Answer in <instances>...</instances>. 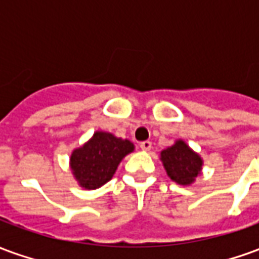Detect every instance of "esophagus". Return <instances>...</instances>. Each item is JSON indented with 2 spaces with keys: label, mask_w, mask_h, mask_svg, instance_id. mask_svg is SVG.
<instances>
[{
  "label": "esophagus",
  "mask_w": 259,
  "mask_h": 259,
  "mask_svg": "<svg viewBox=\"0 0 259 259\" xmlns=\"http://www.w3.org/2000/svg\"><path fill=\"white\" fill-rule=\"evenodd\" d=\"M140 148L143 151H150V150H151V141H141Z\"/></svg>",
  "instance_id": "esophagus-1"
}]
</instances>
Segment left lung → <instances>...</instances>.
<instances>
[{"instance_id": "obj_1", "label": "left lung", "mask_w": 259, "mask_h": 259, "mask_svg": "<svg viewBox=\"0 0 259 259\" xmlns=\"http://www.w3.org/2000/svg\"><path fill=\"white\" fill-rule=\"evenodd\" d=\"M161 161L169 178L182 186L191 185L202 169L201 157L183 140H178L174 146L163 150Z\"/></svg>"}]
</instances>
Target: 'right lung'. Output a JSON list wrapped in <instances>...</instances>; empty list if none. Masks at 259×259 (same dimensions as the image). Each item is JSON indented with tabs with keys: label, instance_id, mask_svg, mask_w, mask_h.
Returning a JSON list of instances; mask_svg holds the SVG:
<instances>
[{
	"label": "right lung",
	"instance_id": "1",
	"mask_svg": "<svg viewBox=\"0 0 259 259\" xmlns=\"http://www.w3.org/2000/svg\"><path fill=\"white\" fill-rule=\"evenodd\" d=\"M135 150L133 143L108 132H96L70 155V169L81 187L94 190L112 179L118 165Z\"/></svg>",
	"mask_w": 259,
	"mask_h": 259
}]
</instances>
